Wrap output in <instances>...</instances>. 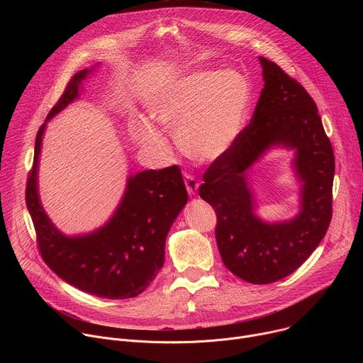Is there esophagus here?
Wrapping results in <instances>:
<instances>
[{
	"label": "esophagus",
	"instance_id": "obj_1",
	"mask_svg": "<svg viewBox=\"0 0 363 363\" xmlns=\"http://www.w3.org/2000/svg\"><path fill=\"white\" fill-rule=\"evenodd\" d=\"M185 186H186V191L189 195H195L196 191H198V181L192 177V175H185Z\"/></svg>",
	"mask_w": 363,
	"mask_h": 363
}]
</instances>
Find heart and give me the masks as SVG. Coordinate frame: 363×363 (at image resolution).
I'll return each mask as SVG.
<instances>
[{
	"label": "heart",
	"mask_w": 363,
	"mask_h": 363,
	"mask_svg": "<svg viewBox=\"0 0 363 363\" xmlns=\"http://www.w3.org/2000/svg\"><path fill=\"white\" fill-rule=\"evenodd\" d=\"M250 105V84L233 70H202L184 76L155 97L152 118L169 130L177 129L182 152L198 161L216 160L240 135ZM136 142L155 157L169 152L167 138L145 119L133 126Z\"/></svg>",
	"instance_id": "heart-1"
}]
</instances>
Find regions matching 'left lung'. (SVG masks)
Listing matches in <instances>:
<instances>
[{"mask_svg": "<svg viewBox=\"0 0 363 363\" xmlns=\"http://www.w3.org/2000/svg\"><path fill=\"white\" fill-rule=\"evenodd\" d=\"M260 63L264 87L251 122L205 171L198 191L216 210L225 267L247 283L269 284L296 272L326 235L335 155L312 96L274 62L260 57ZM273 144L296 149L302 211L291 222L267 225L252 213L245 171Z\"/></svg>", "mask_w": 363, "mask_h": 363, "instance_id": "obj_1", "label": "left lung"}]
</instances>
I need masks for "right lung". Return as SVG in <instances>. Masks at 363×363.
Wrapping results in <instances>:
<instances>
[{
	"mask_svg": "<svg viewBox=\"0 0 363 363\" xmlns=\"http://www.w3.org/2000/svg\"><path fill=\"white\" fill-rule=\"evenodd\" d=\"M89 72L80 70L69 80L45 122L79 96ZM44 128L45 123L37 132L26 186L41 258L60 279L82 291L113 300L139 296L162 269L168 231L188 201L179 167L129 177L123 199L106 225L83 237H66L51 224L38 199L37 165Z\"/></svg>",
	"mask_w": 363,
	"mask_h": 363,
	"instance_id": "add662e5",
	"label": "right lung"
}]
</instances>
